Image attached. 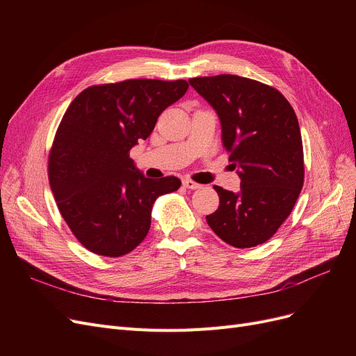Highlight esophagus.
Returning <instances> with one entry per match:
<instances>
[{
	"mask_svg": "<svg viewBox=\"0 0 356 356\" xmlns=\"http://www.w3.org/2000/svg\"><path fill=\"white\" fill-rule=\"evenodd\" d=\"M183 186H184V188H188V189H192V191H196V189L202 188V184H199V183H196V181H193L191 179H184L183 180Z\"/></svg>",
	"mask_w": 356,
	"mask_h": 356,
	"instance_id": "obj_1",
	"label": "esophagus"
}]
</instances>
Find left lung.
<instances>
[{
  "mask_svg": "<svg viewBox=\"0 0 356 356\" xmlns=\"http://www.w3.org/2000/svg\"><path fill=\"white\" fill-rule=\"evenodd\" d=\"M222 127V143L236 167L241 191L213 186L219 208L207 216L212 231L235 248L268 241L291 213L305 181L300 127L275 88L236 74L189 79Z\"/></svg>",
  "mask_w": 356,
  "mask_h": 356,
  "instance_id": "8db88e82",
  "label": "left lung"
}]
</instances>
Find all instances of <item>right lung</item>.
Masks as SVG:
<instances>
[{
    "instance_id": "add662e5",
    "label": "right lung",
    "mask_w": 356,
    "mask_h": 356,
    "mask_svg": "<svg viewBox=\"0 0 356 356\" xmlns=\"http://www.w3.org/2000/svg\"><path fill=\"white\" fill-rule=\"evenodd\" d=\"M189 83L128 79L93 85L72 101L49 154V181L72 234L93 254L121 257L147 236L152 209L180 179H147L129 159Z\"/></svg>"
}]
</instances>
